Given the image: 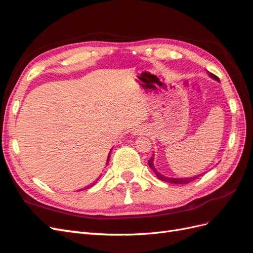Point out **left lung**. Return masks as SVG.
<instances>
[{
	"mask_svg": "<svg viewBox=\"0 0 253 253\" xmlns=\"http://www.w3.org/2000/svg\"><path fill=\"white\" fill-rule=\"evenodd\" d=\"M208 73H209V72H208ZM209 76H210V77H212L213 79H215V80H218V81H219L217 76H215L214 74L209 73ZM149 166H150L151 169L155 172L156 176H157V177H158L160 180H164V181L170 182V183H180V185H186V183H189V182H191V181H193V180L197 179V178L200 177V176L202 175V174H200V175H197V176H194V177H189V178H170V177H166V176H164V175L160 174L159 172H157V170L154 168V165H153V156H152L151 159L149 160Z\"/></svg>",
	"mask_w": 253,
	"mask_h": 253,
	"instance_id": "left-lung-1",
	"label": "left lung"
}]
</instances>
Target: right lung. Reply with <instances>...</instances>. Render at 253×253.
Returning <instances> with one entry per match:
<instances>
[{"label":"right lung","mask_w":253,"mask_h":253,"mask_svg":"<svg viewBox=\"0 0 253 253\" xmlns=\"http://www.w3.org/2000/svg\"><path fill=\"white\" fill-rule=\"evenodd\" d=\"M110 153H111V152H110ZM108 163H109V158H108ZM89 187H91V186H88L87 188H89Z\"/></svg>","instance_id":"obj_1"}]
</instances>
